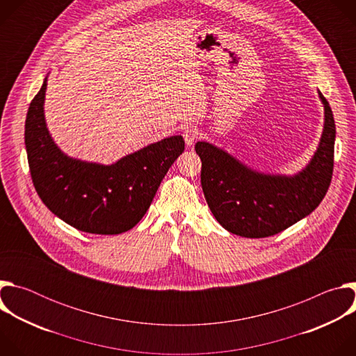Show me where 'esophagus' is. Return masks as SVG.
I'll return each instance as SVG.
<instances>
[{"mask_svg": "<svg viewBox=\"0 0 356 356\" xmlns=\"http://www.w3.org/2000/svg\"><path fill=\"white\" fill-rule=\"evenodd\" d=\"M197 136H198L197 128H194V127H186V128L183 129V138H184V140H186V143H187L188 146L194 143V140L197 139Z\"/></svg>", "mask_w": 356, "mask_h": 356, "instance_id": "34e87169", "label": "esophagus"}]
</instances>
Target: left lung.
<instances>
[{"mask_svg":"<svg viewBox=\"0 0 356 356\" xmlns=\"http://www.w3.org/2000/svg\"><path fill=\"white\" fill-rule=\"evenodd\" d=\"M324 132L310 165L293 177L253 172L227 152L197 142L201 187L216 220L245 238L276 235L313 213L328 191L334 170L335 121L325 97Z\"/></svg>","mask_w":356,"mask_h":356,"instance_id":"left-lung-1","label":"left lung"}]
</instances>
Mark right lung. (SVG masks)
<instances>
[{
  "mask_svg": "<svg viewBox=\"0 0 356 356\" xmlns=\"http://www.w3.org/2000/svg\"><path fill=\"white\" fill-rule=\"evenodd\" d=\"M46 80L25 121V146L32 183L43 204L79 231L117 235L146 214L161 181L183 154L181 136L152 143L111 166L72 159L50 138L43 101Z\"/></svg>",
  "mask_w": 356,
  "mask_h": 356,
  "instance_id": "add662e5",
  "label": "right lung"
}]
</instances>
